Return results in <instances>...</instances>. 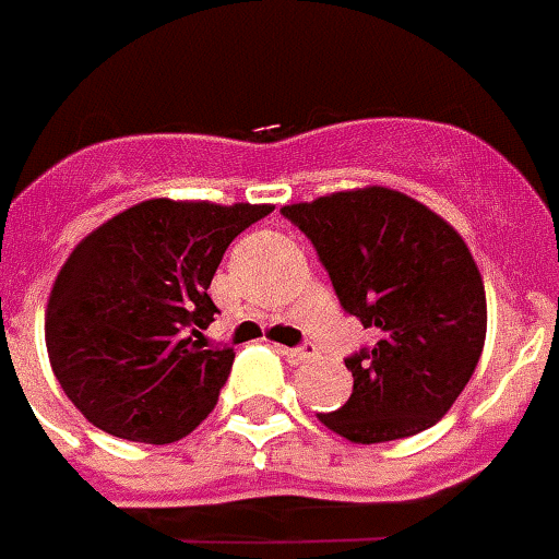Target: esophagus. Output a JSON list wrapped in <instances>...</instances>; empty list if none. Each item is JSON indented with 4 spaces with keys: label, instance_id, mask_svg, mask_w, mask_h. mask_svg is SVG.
Here are the masks:
<instances>
[{
    "label": "esophagus",
    "instance_id": "1",
    "mask_svg": "<svg viewBox=\"0 0 559 559\" xmlns=\"http://www.w3.org/2000/svg\"><path fill=\"white\" fill-rule=\"evenodd\" d=\"M280 355H283L288 364H302V360L313 358L316 347L313 344H302V347H280Z\"/></svg>",
    "mask_w": 559,
    "mask_h": 559
}]
</instances>
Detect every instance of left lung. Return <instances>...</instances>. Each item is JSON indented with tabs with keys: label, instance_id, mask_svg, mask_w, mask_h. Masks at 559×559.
<instances>
[{
	"label": "left lung",
	"instance_id": "1",
	"mask_svg": "<svg viewBox=\"0 0 559 559\" xmlns=\"http://www.w3.org/2000/svg\"><path fill=\"white\" fill-rule=\"evenodd\" d=\"M283 215L313 243L341 308L378 338L344 358L353 394L319 419L360 445L439 423L487 335L481 274L459 231L386 187L333 192Z\"/></svg>",
	"mask_w": 559,
	"mask_h": 559
}]
</instances>
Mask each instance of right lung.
Returning a JSON list of instances; mask_svg holds the SVG:
<instances>
[{
    "instance_id": "obj_1",
    "label": "right lung",
    "mask_w": 559,
    "mask_h": 559,
    "mask_svg": "<svg viewBox=\"0 0 559 559\" xmlns=\"http://www.w3.org/2000/svg\"><path fill=\"white\" fill-rule=\"evenodd\" d=\"M269 204L153 199L69 254L47 305V353L78 412L111 437L167 445L215 408L235 349L210 347V283Z\"/></svg>"
}]
</instances>
